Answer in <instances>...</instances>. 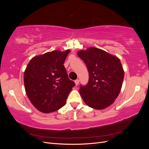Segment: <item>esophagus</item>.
Masks as SVG:
<instances>
[{
  "label": "esophagus",
  "mask_w": 149,
  "mask_h": 149,
  "mask_svg": "<svg viewBox=\"0 0 149 149\" xmlns=\"http://www.w3.org/2000/svg\"><path fill=\"white\" fill-rule=\"evenodd\" d=\"M74 83H75V84H76V85L77 86L78 84H79V80L78 79H76L75 81H74Z\"/></svg>",
  "instance_id": "obj_1"
}]
</instances>
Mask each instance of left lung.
<instances>
[{"mask_svg": "<svg viewBox=\"0 0 149 149\" xmlns=\"http://www.w3.org/2000/svg\"><path fill=\"white\" fill-rule=\"evenodd\" d=\"M88 68L89 81L81 85L79 93L90 107L102 109L118 97L123 84L124 71L119 58L95 47L78 52Z\"/></svg>", "mask_w": 149, "mask_h": 149, "instance_id": "left-lung-1", "label": "left lung"}]
</instances>
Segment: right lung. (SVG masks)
<instances>
[{
    "label": "right lung",
    "instance_id": "add662e5",
    "mask_svg": "<svg viewBox=\"0 0 149 149\" xmlns=\"http://www.w3.org/2000/svg\"><path fill=\"white\" fill-rule=\"evenodd\" d=\"M70 49L52 51L34 56L24 72L26 94L36 109L49 113L65 106L75 83L63 65Z\"/></svg>",
    "mask_w": 149,
    "mask_h": 149
}]
</instances>
